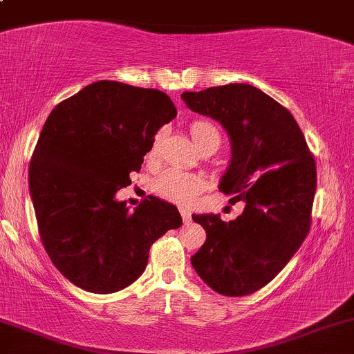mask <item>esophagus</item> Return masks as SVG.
Listing matches in <instances>:
<instances>
[{"label": "esophagus", "instance_id": "34e87169", "mask_svg": "<svg viewBox=\"0 0 354 354\" xmlns=\"http://www.w3.org/2000/svg\"><path fill=\"white\" fill-rule=\"evenodd\" d=\"M180 213H181V218H183L185 223H189V220H192V213H189L186 208H180Z\"/></svg>", "mask_w": 354, "mask_h": 354}]
</instances>
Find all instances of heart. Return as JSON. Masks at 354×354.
I'll return each mask as SVG.
<instances>
[{
    "mask_svg": "<svg viewBox=\"0 0 354 354\" xmlns=\"http://www.w3.org/2000/svg\"><path fill=\"white\" fill-rule=\"evenodd\" d=\"M189 133L193 136V141L196 142L198 147L205 145H216L220 146L221 136L220 131L213 126L208 120H195L189 126ZM159 136H156L154 142L149 147V153L147 156H153L154 151H156ZM156 188L158 195L168 198L171 201H176V203H188L193 198L198 195L201 188H203V180H201L198 174L188 173V171L171 168L166 169L165 173L156 180Z\"/></svg>",
    "mask_w": 354,
    "mask_h": 354,
    "instance_id": "obj_1",
    "label": "heart"
}]
</instances>
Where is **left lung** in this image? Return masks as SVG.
<instances>
[{
	"label": "left lung",
	"instance_id": "8db88e82",
	"mask_svg": "<svg viewBox=\"0 0 354 354\" xmlns=\"http://www.w3.org/2000/svg\"><path fill=\"white\" fill-rule=\"evenodd\" d=\"M188 109L221 124L230 138V165L220 192L243 201L242 215H193L207 240L192 257L205 284L239 297L267 286L287 266L310 227L316 162L286 107L248 84L183 92Z\"/></svg>",
	"mask_w": 354,
	"mask_h": 354
}]
</instances>
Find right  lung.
<instances>
[{
    "mask_svg": "<svg viewBox=\"0 0 354 354\" xmlns=\"http://www.w3.org/2000/svg\"><path fill=\"white\" fill-rule=\"evenodd\" d=\"M176 118L165 92L99 80L50 112L28 171L40 239L53 266L94 294L131 286L154 242L183 221L149 196L134 212L115 193L141 169L159 127Z\"/></svg>",
    "mask_w": 354,
    "mask_h": 354,
    "instance_id": "right-lung-1",
    "label": "right lung"
}]
</instances>
